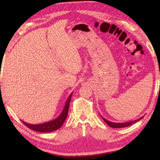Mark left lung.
<instances>
[{"instance_id": "8db88e82", "label": "left lung", "mask_w": 160, "mask_h": 160, "mask_svg": "<svg viewBox=\"0 0 160 160\" xmlns=\"http://www.w3.org/2000/svg\"><path fill=\"white\" fill-rule=\"evenodd\" d=\"M101 118H102L104 120V122L109 125V126L113 128H125V127L129 126V125L139 122V120H141L143 118V116H142V118H139L138 119H135L134 121H131V122H125V123L111 122H110V121H108V120H107L106 119L103 118L102 116H101Z\"/></svg>"}]
</instances>
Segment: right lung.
Segmentation results:
<instances>
[{
	"label": "right lung",
	"mask_w": 160,
	"mask_h": 160,
	"mask_svg": "<svg viewBox=\"0 0 160 160\" xmlns=\"http://www.w3.org/2000/svg\"><path fill=\"white\" fill-rule=\"evenodd\" d=\"M72 95V92L69 96L68 99H67L65 107L63 109H62V112L56 119L50 121V122L42 123L41 124L27 123V122H25L22 120H21V122L29 129L38 132H43V133L51 132H53V131H55L58 129H59L62 126V125L63 124L65 120L67 117V114H68V111L69 108V103L71 99Z\"/></svg>",
	"instance_id": "1"
}]
</instances>
